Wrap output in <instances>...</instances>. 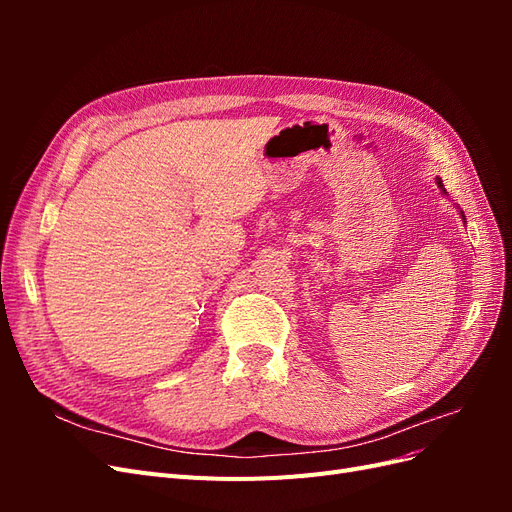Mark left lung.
I'll list each match as a JSON object with an SVG mask.
<instances>
[{
	"mask_svg": "<svg viewBox=\"0 0 512 512\" xmlns=\"http://www.w3.org/2000/svg\"><path fill=\"white\" fill-rule=\"evenodd\" d=\"M436 181H438V188H440V190H442V192H444V194H446V190H444V183H442V179H440V177H438V179H436ZM461 218H463V220H466V215H463V211H461Z\"/></svg>",
	"mask_w": 512,
	"mask_h": 512,
	"instance_id": "left-lung-1",
	"label": "left lung"
}]
</instances>
